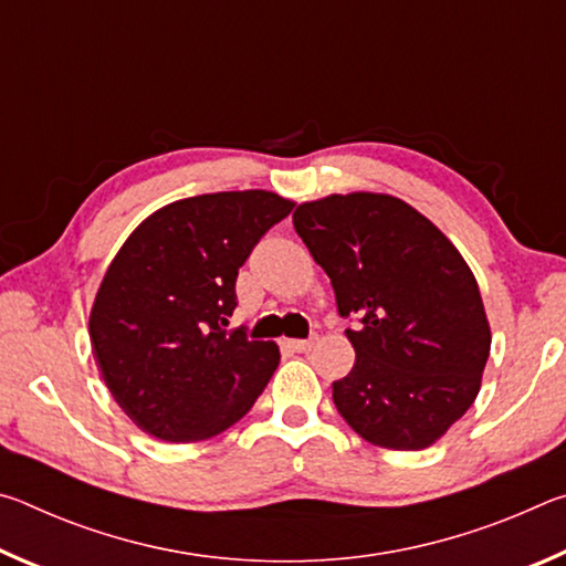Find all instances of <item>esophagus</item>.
<instances>
[{
	"mask_svg": "<svg viewBox=\"0 0 566 566\" xmlns=\"http://www.w3.org/2000/svg\"><path fill=\"white\" fill-rule=\"evenodd\" d=\"M286 347L292 352H310L314 347V337L312 339H286Z\"/></svg>",
	"mask_w": 566,
	"mask_h": 566,
	"instance_id": "obj_1",
	"label": "esophagus"
}]
</instances>
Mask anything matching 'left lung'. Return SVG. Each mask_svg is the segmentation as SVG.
Masks as SVG:
<instances>
[{"label":"left lung","mask_w":566,"mask_h":566,"mask_svg":"<svg viewBox=\"0 0 566 566\" xmlns=\"http://www.w3.org/2000/svg\"><path fill=\"white\" fill-rule=\"evenodd\" d=\"M294 229L334 286L357 361L332 385L361 439L417 452L434 444L482 387L492 334L457 247L389 195H332L294 209Z\"/></svg>","instance_id":"obj_1"}]
</instances>
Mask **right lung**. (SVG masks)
Returning a JSON list of instances; mask_svg holds the SVG:
<instances>
[{
	"mask_svg": "<svg viewBox=\"0 0 566 566\" xmlns=\"http://www.w3.org/2000/svg\"><path fill=\"white\" fill-rule=\"evenodd\" d=\"M292 207L264 189L199 195L157 209L122 244L90 339L104 385L142 432L199 442L254 407L280 347L224 327L239 266Z\"/></svg>",
	"mask_w": 566,
	"mask_h": 566,
	"instance_id": "add662e5",
	"label": "right lung"
}]
</instances>
